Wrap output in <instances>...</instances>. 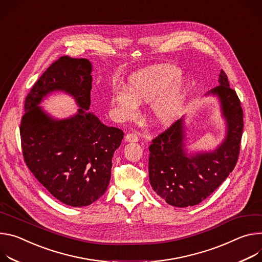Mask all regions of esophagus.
I'll return each mask as SVG.
<instances>
[{
	"label": "esophagus",
	"mask_w": 262,
	"mask_h": 262,
	"mask_svg": "<svg viewBox=\"0 0 262 262\" xmlns=\"http://www.w3.org/2000/svg\"><path fill=\"white\" fill-rule=\"evenodd\" d=\"M125 140L127 142H136V141H138V136L135 133H129L125 136Z\"/></svg>",
	"instance_id": "esophagus-1"
}]
</instances>
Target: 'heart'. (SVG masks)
I'll list each match as a JSON object with an SVG mask.
<instances>
[{
	"label": "heart",
	"instance_id": "obj_1",
	"mask_svg": "<svg viewBox=\"0 0 262 262\" xmlns=\"http://www.w3.org/2000/svg\"><path fill=\"white\" fill-rule=\"evenodd\" d=\"M180 71L167 64L153 66L132 74L127 90L112 94L119 116L132 120L138 104L151 106V118L158 127L167 128L176 122L185 103V83Z\"/></svg>",
	"mask_w": 262,
	"mask_h": 262
}]
</instances>
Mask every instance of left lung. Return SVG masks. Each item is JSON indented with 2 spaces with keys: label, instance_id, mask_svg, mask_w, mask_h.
I'll use <instances>...</instances> for the list:
<instances>
[{
  "label": "left lung",
  "instance_id": "obj_1",
  "mask_svg": "<svg viewBox=\"0 0 262 262\" xmlns=\"http://www.w3.org/2000/svg\"><path fill=\"white\" fill-rule=\"evenodd\" d=\"M219 83L205 95L217 98L226 125L225 138L214 150H188L184 116L153 139L149 148L151 186L171 206L183 208L200 204L227 179L237 162L243 109L223 70Z\"/></svg>",
  "mask_w": 262,
  "mask_h": 262
}]
</instances>
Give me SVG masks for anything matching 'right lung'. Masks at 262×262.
Here are the masks:
<instances>
[{
  "instance_id": "right-lung-1",
  "label": "right lung",
  "mask_w": 262,
  "mask_h": 262,
  "mask_svg": "<svg viewBox=\"0 0 262 262\" xmlns=\"http://www.w3.org/2000/svg\"><path fill=\"white\" fill-rule=\"evenodd\" d=\"M89 59L63 56L33 85L25 101L20 139L25 162L57 200L73 207L101 198L111 177L112 157L124 132L107 127L89 111L93 82ZM53 92L71 95L79 107L67 119H56L39 104Z\"/></svg>"
}]
</instances>
